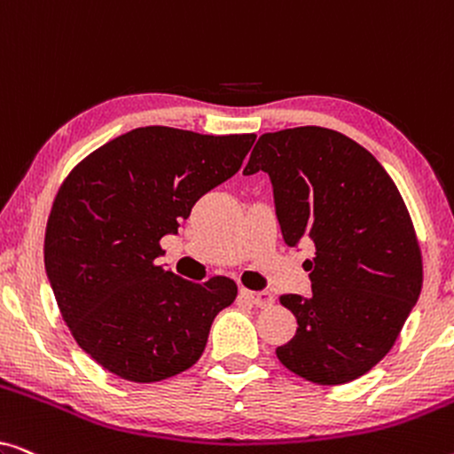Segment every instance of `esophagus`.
<instances>
[{
	"label": "esophagus",
	"instance_id": "obj_1",
	"mask_svg": "<svg viewBox=\"0 0 454 454\" xmlns=\"http://www.w3.org/2000/svg\"><path fill=\"white\" fill-rule=\"evenodd\" d=\"M239 294L244 295L247 301L254 303V306H258V308H269L270 303H272V295L269 294V291H250V289H241Z\"/></svg>",
	"mask_w": 454,
	"mask_h": 454
}]
</instances>
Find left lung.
Returning <instances> with one entry per match:
<instances>
[{
	"label": "left lung",
	"mask_w": 454,
	"mask_h": 454,
	"mask_svg": "<svg viewBox=\"0 0 454 454\" xmlns=\"http://www.w3.org/2000/svg\"><path fill=\"white\" fill-rule=\"evenodd\" d=\"M269 173L283 239L314 244L312 295L281 303L297 333L277 357L316 384H345L390 351L419 300L421 254L384 167L347 136L303 126L262 134L244 176Z\"/></svg>",
	"instance_id": "obj_1"
}]
</instances>
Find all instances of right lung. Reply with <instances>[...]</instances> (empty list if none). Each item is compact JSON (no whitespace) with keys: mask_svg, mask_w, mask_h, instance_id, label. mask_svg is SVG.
<instances>
[{"mask_svg":"<svg viewBox=\"0 0 454 454\" xmlns=\"http://www.w3.org/2000/svg\"><path fill=\"white\" fill-rule=\"evenodd\" d=\"M254 134L167 126L117 136L74 167L45 231V270L76 343L111 374L159 382L188 370L238 285L194 283L157 266L159 241L239 171Z\"/></svg>","mask_w":454,"mask_h":454,"instance_id":"add662e5","label":"right lung"}]
</instances>
